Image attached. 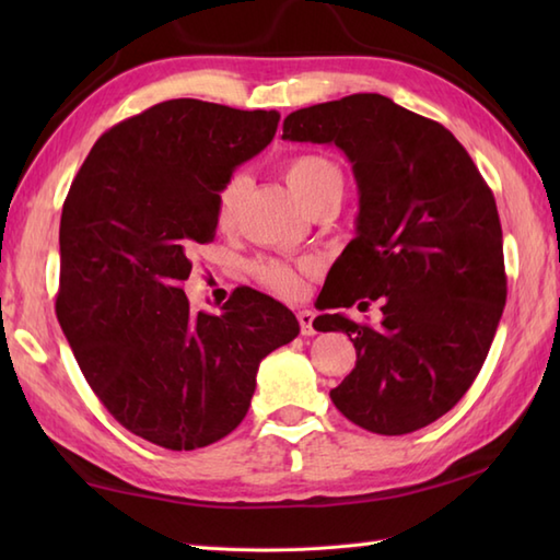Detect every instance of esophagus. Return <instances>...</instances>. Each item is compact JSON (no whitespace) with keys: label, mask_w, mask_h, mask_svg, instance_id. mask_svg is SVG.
Returning a JSON list of instances; mask_svg holds the SVG:
<instances>
[{"label":"esophagus","mask_w":560,"mask_h":560,"mask_svg":"<svg viewBox=\"0 0 560 560\" xmlns=\"http://www.w3.org/2000/svg\"><path fill=\"white\" fill-rule=\"evenodd\" d=\"M295 317H299V323H301L303 337H313L315 335V313L313 311H299V313H295Z\"/></svg>","instance_id":"1"}]
</instances>
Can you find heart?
I'll return each instance as SVG.
<instances>
[{
    "instance_id": "1",
    "label": "heart",
    "mask_w": 560,
    "mask_h": 560,
    "mask_svg": "<svg viewBox=\"0 0 560 560\" xmlns=\"http://www.w3.org/2000/svg\"><path fill=\"white\" fill-rule=\"evenodd\" d=\"M287 180L295 195L303 199V205L311 209L317 197H323L329 189H341V171L323 153H303L287 163ZM247 189L245 173H233L225 180L217 195V219L221 225H231L235 211L241 207V199ZM315 271L313 259L283 261L273 257H259L253 261V273L261 287L273 293L293 295L303 287L305 273Z\"/></svg>"
}]
</instances>
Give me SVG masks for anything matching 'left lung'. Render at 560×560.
Instances as JSON below:
<instances>
[{
	"label": "left lung",
	"mask_w": 560,
	"mask_h": 560,
	"mask_svg": "<svg viewBox=\"0 0 560 560\" xmlns=\"http://www.w3.org/2000/svg\"><path fill=\"white\" fill-rule=\"evenodd\" d=\"M283 139L339 147L359 185L355 237L329 271L327 307L383 303L380 327L323 315L319 331H347L355 347V368L329 397L371 433L419 431L471 387L501 323L491 187L450 129L380 93L295 110Z\"/></svg>",
	"instance_id": "obj_1"
}]
</instances>
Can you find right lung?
Listing matches in <instances>:
<instances>
[{"label":"right lung","instance_id":"right-lung-1","mask_svg":"<svg viewBox=\"0 0 560 560\" xmlns=\"http://www.w3.org/2000/svg\"><path fill=\"white\" fill-rule=\"evenodd\" d=\"M277 110L175 98L110 127L83 161L59 221L62 325L83 377L129 433L197 450L235 431L259 361L299 319L245 289L192 313L189 249L217 235V195L277 135Z\"/></svg>","mask_w":560,"mask_h":560}]
</instances>
